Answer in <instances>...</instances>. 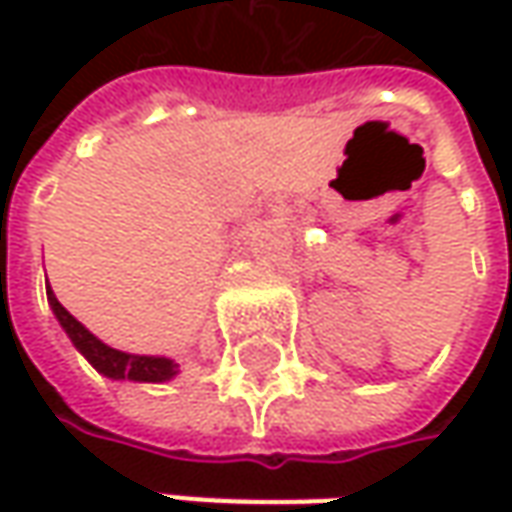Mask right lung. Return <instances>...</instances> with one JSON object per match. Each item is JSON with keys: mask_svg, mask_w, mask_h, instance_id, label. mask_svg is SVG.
<instances>
[{"mask_svg": "<svg viewBox=\"0 0 512 512\" xmlns=\"http://www.w3.org/2000/svg\"><path fill=\"white\" fill-rule=\"evenodd\" d=\"M48 302L59 319V325L65 327L73 347L88 359L102 376L108 379H130V382H168L179 373V364H173L165 356H133V353H122L113 350L105 342H99L88 327L76 322L65 307L59 305V299L53 296L48 285Z\"/></svg>", "mask_w": 512, "mask_h": 512, "instance_id": "add662e5", "label": "right lung"}]
</instances>
